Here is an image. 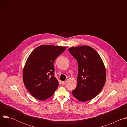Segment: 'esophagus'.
Listing matches in <instances>:
<instances>
[{"label":"esophagus","mask_w":127,"mask_h":127,"mask_svg":"<svg viewBox=\"0 0 127 127\" xmlns=\"http://www.w3.org/2000/svg\"><path fill=\"white\" fill-rule=\"evenodd\" d=\"M66 81H62V84L63 85H65L66 84Z\"/></svg>","instance_id":"1"}]
</instances>
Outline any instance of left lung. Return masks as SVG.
<instances>
[{
  "label": "left lung",
  "instance_id": "left-lung-1",
  "mask_svg": "<svg viewBox=\"0 0 127 127\" xmlns=\"http://www.w3.org/2000/svg\"><path fill=\"white\" fill-rule=\"evenodd\" d=\"M68 50L78 66L77 86L72 93L80 101L92 100L104 85L106 74L104 63L98 53L90 46L71 47Z\"/></svg>",
  "mask_w": 127,
  "mask_h": 127
}]
</instances>
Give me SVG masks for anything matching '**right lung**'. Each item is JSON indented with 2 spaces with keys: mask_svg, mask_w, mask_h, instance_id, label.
<instances>
[{
  "mask_svg": "<svg viewBox=\"0 0 127 127\" xmlns=\"http://www.w3.org/2000/svg\"><path fill=\"white\" fill-rule=\"evenodd\" d=\"M66 47L41 45L34 49L25 63L23 78L25 87L35 98L44 100L55 92L59 82L54 77V62Z\"/></svg>",
  "mask_w": 127,
  "mask_h": 127,
  "instance_id": "1",
  "label": "right lung"
}]
</instances>
